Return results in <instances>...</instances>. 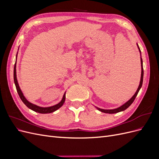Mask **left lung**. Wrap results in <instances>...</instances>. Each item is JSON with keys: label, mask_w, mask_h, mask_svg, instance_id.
Returning a JSON list of instances; mask_svg holds the SVG:
<instances>
[{"label": "left lung", "mask_w": 159, "mask_h": 159, "mask_svg": "<svg viewBox=\"0 0 159 159\" xmlns=\"http://www.w3.org/2000/svg\"><path fill=\"white\" fill-rule=\"evenodd\" d=\"M137 47H138V49H139V52H140V54H141V50L140 48H139V47L138 46V44H137ZM141 81H140V84H139V85L138 87V89L137 90V91L135 92V93L134 94V95L133 96V97L130 99L129 101H127V102L126 103H125L123 105H122L121 106H120L118 108H116V109H100V108H98L97 107H95L96 108H97L99 111H100L102 112H103V113H109V114H112V113H119V112H121V111H123L125 110L126 109H127L130 105H131L133 102H134V99H135V98L137 97V95L139 93V90H140V89L142 87V85H143V60L141 58Z\"/></svg>", "instance_id": "8db88e82"}]
</instances>
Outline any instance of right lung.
I'll return each mask as SVG.
<instances>
[{
  "mask_svg": "<svg viewBox=\"0 0 159 159\" xmlns=\"http://www.w3.org/2000/svg\"><path fill=\"white\" fill-rule=\"evenodd\" d=\"M17 55H18V52H17V54H16V62H15V64H14V84H15V85H16V90H17V92L18 93L19 97H20V98L22 101V102L25 103L28 108L32 109V111H34L39 113H44H44H52V112H54L55 111H56V110L58 109L59 108H60L65 102L66 92L64 93V94L63 95V98H62L61 102L60 103H58L55 105H53V106L48 107H42L38 106V105H34V104L30 103V102H28V101L26 99V98L25 97V95H24L23 93L22 92V91L20 88V86H19V85H18L17 78H16V66Z\"/></svg>",
  "mask_w": 159,
  "mask_h": 159,
  "instance_id": "add662e5",
  "label": "right lung"
}]
</instances>
